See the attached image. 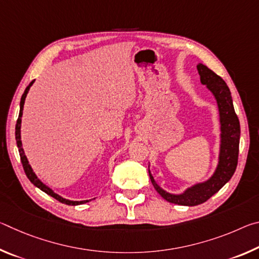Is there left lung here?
Instances as JSON below:
<instances>
[{
    "label": "left lung",
    "instance_id": "left-lung-1",
    "mask_svg": "<svg viewBox=\"0 0 259 259\" xmlns=\"http://www.w3.org/2000/svg\"><path fill=\"white\" fill-rule=\"evenodd\" d=\"M198 72L202 84L207 85L217 100L219 117H221V152L219 162L214 174L207 182L196 184L183 193L171 194L157 185L148 170L151 182L156 192L170 203L181 205H198L205 202L230 181L238 165L239 143H240V122L235 114L233 102L229 87L221 76L213 73L205 65L199 64Z\"/></svg>",
    "mask_w": 259,
    "mask_h": 259
}]
</instances>
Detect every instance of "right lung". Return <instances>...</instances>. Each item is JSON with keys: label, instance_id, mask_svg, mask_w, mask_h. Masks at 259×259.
I'll list each match as a JSON object with an SVG mask.
<instances>
[{"label": "right lung", "instance_id": "1", "mask_svg": "<svg viewBox=\"0 0 259 259\" xmlns=\"http://www.w3.org/2000/svg\"><path fill=\"white\" fill-rule=\"evenodd\" d=\"M34 83V81H32L26 88L23 96H21V99H20V111H19V116H18V120H17V124H16V140H17V146H18V151H19V155H20V160H21V163H23V168H24V171L26 174V176L30 181V183L33 184L34 186H36L37 188H40L41 191H43L45 193H47L48 195L52 196V198L58 200L59 202L61 203H65V204H68V205H78V204H82V203H85V202H89V200H85V201H71V200H66L64 198H61L60 195L56 194V193L51 190V188L48 187L47 185H45L40 179L36 177V175L33 172L32 168H30V165L27 161V157H26L24 150H23V145H21V140H20V124H21V116H23V109H24V104H25V98L26 96L28 94V90L29 88L32 87V84Z\"/></svg>", "mask_w": 259, "mask_h": 259}]
</instances>
